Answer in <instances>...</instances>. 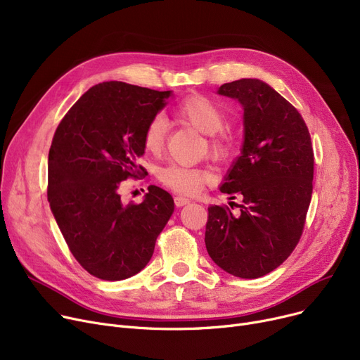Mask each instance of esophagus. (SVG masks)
Wrapping results in <instances>:
<instances>
[{"label": "esophagus", "mask_w": 360, "mask_h": 360, "mask_svg": "<svg viewBox=\"0 0 360 360\" xmlns=\"http://www.w3.org/2000/svg\"><path fill=\"white\" fill-rule=\"evenodd\" d=\"M175 204H176V207H182V205H185V204H190V198H185V197L176 195V197H175Z\"/></svg>", "instance_id": "esophagus-1"}]
</instances>
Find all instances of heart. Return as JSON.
<instances>
[{
    "mask_svg": "<svg viewBox=\"0 0 360 360\" xmlns=\"http://www.w3.org/2000/svg\"><path fill=\"white\" fill-rule=\"evenodd\" d=\"M174 117L182 124L207 134V148L216 162H226L232 158L236 148L235 132L224 127L226 112L210 98L202 94H191L182 99L172 110ZM167 136V122L162 117L151 118L143 129V146L147 153L160 155ZM160 181L170 190L191 195L209 181L210 174L200 167L169 165L159 174Z\"/></svg>",
    "mask_w": 360,
    "mask_h": 360,
    "instance_id": "1",
    "label": "heart"
}]
</instances>
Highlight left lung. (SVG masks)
Here are the masks:
<instances>
[{
	"instance_id": "left-lung-1",
	"label": "left lung",
	"mask_w": 360,
	"mask_h": 360,
	"mask_svg": "<svg viewBox=\"0 0 360 360\" xmlns=\"http://www.w3.org/2000/svg\"><path fill=\"white\" fill-rule=\"evenodd\" d=\"M219 93L243 106L242 156L220 186L242 202L209 207L205 248L224 271L258 278L285 262L304 233L314 186L311 136L297 109L261 80L224 83Z\"/></svg>"
}]
</instances>
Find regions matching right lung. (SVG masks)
I'll use <instances>...</instances> for the list:
<instances>
[{
  "mask_svg": "<svg viewBox=\"0 0 360 360\" xmlns=\"http://www.w3.org/2000/svg\"><path fill=\"white\" fill-rule=\"evenodd\" d=\"M170 91L122 82L90 87L61 120L48 158V201L74 258L91 276L118 281L141 271L174 213L156 185L143 202L121 201L129 178H144L143 129Z\"/></svg>",
  "mask_w": 360,
  "mask_h": 360,
  "instance_id": "right-lung-1",
  "label": "right lung"
}]
</instances>
